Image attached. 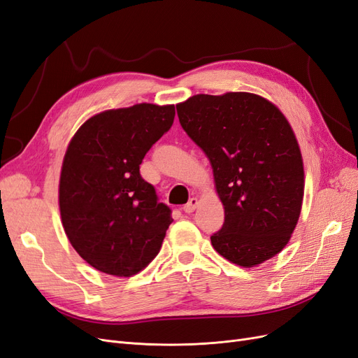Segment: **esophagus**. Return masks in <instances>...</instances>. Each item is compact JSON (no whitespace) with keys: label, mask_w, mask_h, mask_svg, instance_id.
<instances>
[{"label":"esophagus","mask_w":358,"mask_h":358,"mask_svg":"<svg viewBox=\"0 0 358 358\" xmlns=\"http://www.w3.org/2000/svg\"><path fill=\"white\" fill-rule=\"evenodd\" d=\"M196 206H198V199H196V198H192L186 205L182 206V211H184V213H187V214H190V213H193V211L196 210Z\"/></svg>","instance_id":"esophagus-1"}]
</instances>
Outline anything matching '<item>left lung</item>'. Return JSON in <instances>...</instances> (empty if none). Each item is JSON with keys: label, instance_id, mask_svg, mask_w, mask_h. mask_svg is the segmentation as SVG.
<instances>
[{"label": "left lung", "instance_id": "1", "mask_svg": "<svg viewBox=\"0 0 358 358\" xmlns=\"http://www.w3.org/2000/svg\"><path fill=\"white\" fill-rule=\"evenodd\" d=\"M177 114L210 159L224 206L214 250L242 268L278 255L297 224L305 187L301 148L284 114L248 92L194 95L177 103Z\"/></svg>", "mask_w": 358, "mask_h": 358}]
</instances>
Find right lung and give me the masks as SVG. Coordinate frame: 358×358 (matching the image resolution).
<instances>
[{"label":"right lung","mask_w":358,"mask_h":358,"mask_svg":"<svg viewBox=\"0 0 358 358\" xmlns=\"http://www.w3.org/2000/svg\"><path fill=\"white\" fill-rule=\"evenodd\" d=\"M174 117V106L136 103L96 114L73 136L59 210L68 239L92 268L132 276L157 256L172 217L140 165Z\"/></svg>","instance_id":"right-lung-1"}]
</instances>
